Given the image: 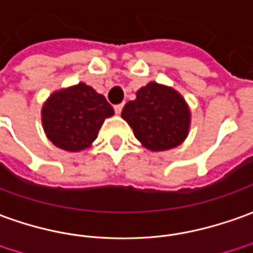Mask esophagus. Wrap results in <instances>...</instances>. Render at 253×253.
Masks as SVG:
<instances>
[{"label":"esophagus","mask_w":253,"mask_h":253,"mask_svg":"<svg viewBox=\"0 0 253 253\" xmlns=\"http://www.w3.org/2000/svg\"><path fill=\"white\" fill-rule=\"evenodd\" d=\"M123 107H124V103L116 104V106H114V111H116V114H120V113H121V110H123Z\"/></svg>","instance_id":"obj_1"}]
</instances>
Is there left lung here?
Wrapping results in <instances>:
<instances>
[{
    "mask_svg": "<svg viewBox=\"0 0 253 253\" xmlns=\"http://www.w3.org/2000/svg\"><path fill=\"white\" fill-rule=\"evenodd\" d=\"M121 117L150 151H165L182 144L191 123L184 97L172 86L154 81L137 90L136 99L124 106Z\"/></svg>",
    "mask_w": 253,
    "mask_h": 253,
    "instance_id": "left-lung-1",
    "label": "left lung"
}]
</instances>
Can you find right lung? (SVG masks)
<instances>
[{
	"label": "right lung",
	"instance_id": "1",
	"mask_svg": "<svg viewBox=\"0 0 253 253\" xmlns=\"http://www.w3.org/2000/svg\"><path fill=\"white\" fill-rule=\"evenodd\" d=\"M114 116L106 97L85 83L55 90L42 104L41 123L56 147L71 153L89 149L104 120Z\"/></svg>",
	"mask_w": 253,
	"mask_h": 253
}]
</instances>
